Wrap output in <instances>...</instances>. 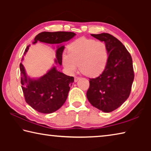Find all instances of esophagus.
<instances>
[{
	"instance_id": "esophagus-1",
	"label": "esophagus",
	"mask_w": 151,
	"mask_h": 151,
	"mask_svg": "<svg viewBox=\"0 0 151 151\" xmlns=\"http://www.w3.org/2000/svg\"><path fill=\"white\" fill-rule=\"evenodd\" d=\"M79 79H80V77H78V76H75V82L76 83V82H77Z\"/></svg>"
}]
</instances>
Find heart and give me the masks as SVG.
I'll use <instances>...</instances> for the list:
<instances>
[{"label": "heart", "instance_id": "heart-1", "mask_svg": "<svg viewBox=\"0 0 151 151\" xmlns=\"http://www.w3.org/2000/svg\"><path fill=\"white\" fill-rule=\"evenodd\" d=\"M109 59L106 45L101 40L80 38L68 47V54L63 55V65L68 73L79 68L88 76L100 75L106 68Z\"/></svg>", "mask_w": 151, "mask_h": 151}]
</instances>
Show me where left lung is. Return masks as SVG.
I'll return each instance as SVG.
<instances>
[{
  "instance_id": "1",
  "label": "left lung",
  "mask_w": 151,
  "mask_h": 151,
  "mask_svg": "<svg viewBox=\"0 0 151 151\" xmlns=\"http://www.w3.org/2000/svg\"><path fill=\"white\" fill-rule=\"evenodd\" d=\"M104 42L109 52L106 68L90 78L86 97L93 106L104 112L118 109L129 98L134 80L132 57L122 43L108 33L91 35Z\"/></svg>"
}]
</instances>
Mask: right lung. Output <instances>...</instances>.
<instances>
[{"mask_svg":"<svg viewBox=\"0 0 151 151\" xmlns=\"http://www.w3.org/2000/svg\"><path fill=\"white\" fill-rule=\"evenodd\" d=\"M72 32H42L35 38L33 44L38 41L48 44H61L75 37ZM27 46L24 55L29 50ZM65 46L60 45L56 50V65H62L63 52ZM23 60V57L22 60ZM21 74L20 83L25 101L36 111L45 114H50L59 109L67 99L68 92L74 82L73 76H70L57 70L52 66L48 72L39 78H31L27 75L22 63L20 64Z\"/></svg>","mask_w":151,"mask_h":151,"instance_id":"obj_1","label":"right lung"}]
</instances>
